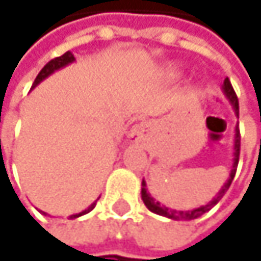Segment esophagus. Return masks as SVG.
<instances>
[{"label":"esophagus","mask_w":261,"mask_h":261,"mask_svg":"<svg viewBox=\"0 0 261 261\" xmlns=\"http://www.w3.org/2000/svg\"><path fill=\"white\" fill-rule=\"evenodd\" d=\"M151 128H153V123L150 120H142L129 129L128 138L132 139V142H144L148 138Z\"/></svg>","instance_id":"34e87169"}]
</instances>
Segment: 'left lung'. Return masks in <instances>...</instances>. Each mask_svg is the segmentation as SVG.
Instances as JSON below:
<instances>
[{
  "label": "left lung",
  "instance_id": "8db88e82",
  "mask_svg": "<svg viewBox=\"0 0 261 261\" xmlns=\"http://www.w3.org/2000/svg\"><path fill=\"white\" fill-rule=\"evenodd\" d=\"M222 90H223V94L226 96V99L229 100V103L232 105L234 108V113L236 116L239 117V99H237V94L229 82V79L226 77L223 81V85H222ZM239 154H240V132H239V125L236 126V136H234V162H232V168H231V173H229V177L228 180L225 182V185L222 187V190L216 194V197L208 203V205H203V206H199L196 210H190V211H177V210H171V208H167L165 205H162L161 202H158L156 199L151 197V194L147 191V184L145 180H142V200L145 203V206L154 213V214H159V216H164V217H168L171 220H194L200 216H203L205 213H208L213 206H216L219 203V200L225 196V193L228 191V188L231 187V182L236 176V170H237V164H239Z\"/></svg>",
  "mask_w": 261,
  "mask_h": 261
}]
</instances>
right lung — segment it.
Segmentation results:
<instances>
[{"mask_svg":"<svg viewBox=\"0 0 261 261\" xmlns=\"http://www.w3.org/2000/svg\"><path fill=\"white\" fill-rule=\"evenodd\" d=\"M71 62H74V56H73V53H71V51H65L62 56L51 59V61H50V62H47V64L44 65V68L38 73V76H36V79H35V82H33L32 88H35V87H36L38 84H41L45 77H48L50 74H53V73H55V71H58L59 68L67 67V65H68V64H71ZM94 206H96V202H94V203H91V205H90L87 210H84L82 213L71 214V216H70V219H77V217H81V216H84V214L90 213ZM44 214H45V213H44Z\"/></svg>","mask_w":261,"mask_h":261,"instance_id":"right-lung-1","label":"right lung"}]
</instances>
